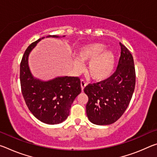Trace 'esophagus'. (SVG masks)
<instances>
[{
	"instance_id": "obj_1",
	"label": "esophagus",
	"mask_w": 157,
	"mask_h": 157,
	"mask_svg": "<svg viewBox=\"0 0 157 157\" xmlns=\"http://www.w3.org/2000/svg\"><path fill=\"white\" fill-rule=\"evenodd\" d=\"M86 86V83L85 82V81L84 80V79H81V88H82V91H83V90Z\"/></svg>"
}]
</instances>
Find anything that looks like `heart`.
Instances as JSON below:
<instances>
[{
	"mask_svg": "<svg viewBox=\"0 0 157 157\" xmlns=\"http://www.w3.org/2000/svg\"><path fill=\"white\" fill-rule=\"evenodd\" d=\"M74 63L78 70L82 68V63L89 62L87 74L94 80L101 81L108 78L115 67L116 58L113 53L105 50V46L100 43L90 44L81 47Z\"/></svg>",
	"mask_w": 157,
	"mask_h": 157,
	"instance_id": "heart-1",
	"label": "heart"
}]
</instances>
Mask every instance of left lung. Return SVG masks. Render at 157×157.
<instances>
[{
	"label": "left lung",
	"instance_id": "left-lung-1",
	"mask_svg": "<svg viewBox=\"0 0 157 157\" xmlns=\"http://www.w3.org/2000/svg\"><path fill=\"white\" fill-rule=\"evenodd\" d=\"M121 52L116 71L109 78L89 84L84 91L88 95L86 115L92 123L107 125L115 123L127 109L136 83L134 59L120 43Z\"/></svg>",
	"mask_w": 157,
	"mask_h": 157
}]
</instances>
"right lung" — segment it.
Returning a JSON list of instances; mask_svg holds the SVG:
<instances>
[{"label":"right lung","instance_id":"obj_1","mask_svg":"<svg viewBox=\"0 0 157 157\" xmlns=\"http://www.w3.org/2000/svg\"><path fill=\"white\" fill-rule=\"evenodd\" d=\"M44 38L31 44L22 57L20 64L21 91L29 110L38 120L46 124H59L68 118L71 105L81 93L80 79L78 77L64 76L42 81L34 78L28 66V57L36 44Z\"/></svg>","mask_w":157,"mask_h":157}]
</instances>
